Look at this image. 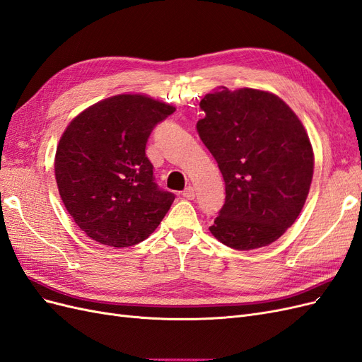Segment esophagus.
Segmentation results:
<instances>
[{
	"label": "esophagus",
	"mask_w": 362,
	"mask_h": 362,
	"mask_svg": "<svg viewBox=\"0 0 362 362\" xmlns=\"http://www.w3.org/2000/svg\"><path fill=\"white\" fill-rule=\"evenodd\" d=\"M182 196H184L185 199H189V201L194 199V189L192 187V185H189V187L182 192Z\"/></svg>",
	"instance_id": "1"
}]
</instances>
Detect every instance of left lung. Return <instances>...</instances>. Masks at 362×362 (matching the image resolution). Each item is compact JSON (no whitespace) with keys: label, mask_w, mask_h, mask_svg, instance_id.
<instances>
[{"label":"left lung","mask_w":362,"mask_h":362,"mask_svg":"<svg viewBox=\"0 0 362 362\" xmlns=\"http://www.w3.org/2000/svg\"><path fill=\"white\" fill-rule=\"evenodd\" d=\"M196 129L225 181V204L210 226L218 242L250 250L278 240L310 192L314 156L308 134L276 95L238 89L208 93Z\"/></svg>","instance_id":"8db88e82"}]
</instances>
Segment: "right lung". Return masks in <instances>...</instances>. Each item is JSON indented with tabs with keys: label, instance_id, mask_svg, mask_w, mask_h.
<instances>
[{
	"label": "right lung",
	"instance_id": "right-lung-1",
	"mask_svg": "<svg viewBox=\"0 0 362 362\" xmlns=\"http://www.w3.org/2000/svg\"><path fill=\"white\" fill-rule=\"evenodd\" d=\"M173 112L145 95H117L68 125L54 169L62 201L87 237L128 247L156 231L175 194L158 187L145 149L154 127Z\"/></svg>",
	"mask_w": 362,
	"mask_h": 362
}]
</instances>
